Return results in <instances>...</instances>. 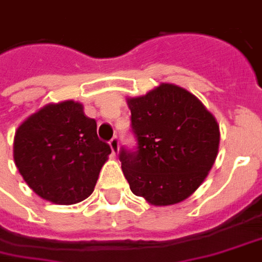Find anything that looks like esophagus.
Instances as JSON below:
<instances>
[{
	"label": "esophagus",
	"instance_id": "esophagus-1",
	"mask_svg": "<svg viewBox=\"0 0 262 262\" xmlns=\"http://www.w3.org/2000/svg\"><path fill=\"white\" fill-rule=\"evenodd\" d=\"M109 144H111V149H112V153L116 156L119 153V137L115 136L112 137V140L109 142Z\"/></svg>",
	"mask_w": 262,
	"mask_h": 262
}]
</instances>
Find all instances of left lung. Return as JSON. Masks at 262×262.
I'll return each mask as SVG.
<instances>
[{
    "mask_svg": "<svg viewBox=\"0 0 262 262\" xmlns=\"http://www.w3.org/2000/svg\"><path fill=\"white\" fill-rule=\"evenodd\" d=\"M136 147H122L119 160L133 194L153 206L186 200L213 167L219 125L186 89L162 83L144 96L127 99Z\"/></svg>",
    "mask_w": 262,
    "mask_h": 262,
    "instance_id": "1",
    "label": "left lung"
}]
</instances>
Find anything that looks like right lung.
Segmentation results:
<instances>
[{
    "label": "right lung",
    "instance_id": "add662e5",
    "mask_svg": "<svg viewBox=\"0 0 262 262\" xmlns=\"http://www.w3.org/2000/svg\"><path fill=\"white\" fill-rule=\"evenodd\" d=\"M112 153L83 106L65 100L43 106L18 127L14 160L36 194L55 204H75L92 194Z\"/></svg>",
    "mask_w": 262,
    "mask_h": 262
}]
</instances>
